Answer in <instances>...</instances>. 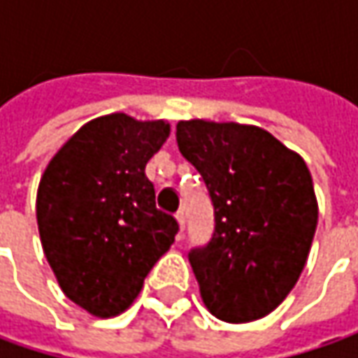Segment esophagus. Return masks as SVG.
Returning a JSON list of instances; mask_svg holds the SVG:
<instances>
[{
  "mask_svg": "<svg viewBox=\"0 0 358 358\" xmlns=\"http://www.w3.org/2000/svg\"><path fill=\"white\" fill-rule=\"evenodd\" d=\"M175 219H177V223H179V229L183 231V229H185V211H179V213L175 215Z\"/></svg>",
  "mask_w": 358,
  "mask_h": 358,
  "instance_id": "34e87169",
  "label": "esophagus"
}]
</instances>
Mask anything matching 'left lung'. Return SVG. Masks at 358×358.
I'll use <instances>...</instances> for the list:
<instances>
[{
  "label": "left lung",
  "instance_id": "obj_1",
  "mask_svg": "<svg viewBox=\"0 0 358 358\" xmlns=\"http://www.w3.org/2000/svg\"><path fill=\"white\" fill-rule=\"evenodd\" d=\"M175 137L215 207L213 239L189 255L201 299L225 323L263 319L307 265L319 221L309 167L257 125L189 119Z\"/></svg>",
  "mask_w": 358,
  "mask_h": 358
}]
</instances>
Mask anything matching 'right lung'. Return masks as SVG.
<instances>
[{"mask_svg":"<svg viewBox=\"0 0 358 358\" xmlns=\"http://www.w3.org/2000/svg\"><path fill=\"white\" fill-rule=\"evenodd\" d=\"M169 133L165 119L101 115L77 129L41 175L35 217L45 259L63 295L97 319L129 309L175 241L179 225L155 207L145 175Z\"/></svg>","mask_w":358,"mask_h":358,"instance_id":"right-lung-1","label":"right lung"}]
</instances>
